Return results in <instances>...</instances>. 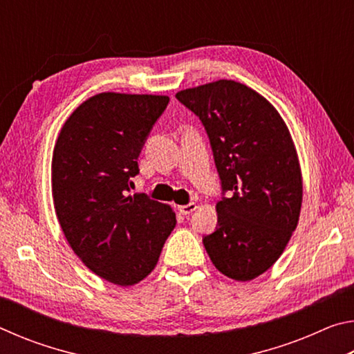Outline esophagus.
<instances>
[{"label": "esophagus", "instance_id": "34e87169", "mask_svg": "<svg viewBox=\"0 0 354 354\" xmlns=\"http://www.w3.org/2000/svg\"><path fill=\"white\" fill-rule=\"evenodd\" d=\"M196 207H198V206H196V205H195V203H189V205L179 206V207H178V211H179V212H181L183 215H190L192 212H194V211H195V209H196Z\"/></svg>", "mask_w": 354, "mask_h": 354}]
</instances>
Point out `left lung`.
Listing matches in <instances>:
<instances>
[{
  "instance_id": "obj_1",
  "label": "left lung",
  "mask_w": 354,
  "mask_h": 354,
  "mask_svg": "<svg viewBox=\"0 0 354 354\" xmlns=\"http://www.w3.org/2000/svg\"><path fill=\"white\" fill-rule=\"evenodd\" d=\"M176 98L200 117L223 190L218 226L203 239L212 263L234 281H251L283 254L299 220L303 178L295 143L270 101L245 84L218 80Z\"/></svg>"
}]
</instances>
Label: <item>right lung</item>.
<instances>
[{
	"label": "right lung",
	"mask_w": 354,
	"mask_h": 354,
	"mask_svg": "<svg viewBox=\"0 0 354 354\" xmlns=\"http://www.w3.org/2000/svg\"><path fill=\"white\" fill-rule=\"evenodd\" d=\"M169 101L93 95L65 120L53 149V201L64 236L84 266L112 284L147 278L176 226L171 206L129 195L140 149Z\"/></svg>",
	"instance_id": "add662e5"
}]
</instances>
